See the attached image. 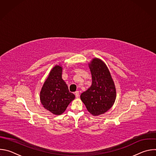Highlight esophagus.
<instances>
[{
  "mask_svg": "<svg viewBox=\"0 0 156 156\" xmlns=\"http://www.w3.org/2000/svg\"><path fill=\"white\" fill-rule=\"evenodd\" d=\"M75 93V96H76V98H78V97H79V96H80V93H79V91H76Z\"/></svg>",
  "mask_w": 156,
  "mask_h": 156,
  "instance_id": "34e87169",
  "label": "esophagus"
}]
</instances>
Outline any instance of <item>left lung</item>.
<instances>
[{
	"label": "left lung",
	"instance_id": "8db88e82",
	"mask_svg": "<svg viewBox=\"0 0 156 156\" xmlns=\"http://www.w3.org/2000/svg\"><path fill=\"white\" fill-rule=\"evenodd\" d=\"M90 68L92 84L80 98L89 112L99 115L112 107L116 98V90L109 70L102 60L94 58Z\"/></svg>",
	"mask_w": 156,
	"mask_h": 156
}]
</instances>
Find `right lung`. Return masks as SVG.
I'll use <instances>...</instances> for the list:
<instances>
[{
	"instance_id": "right-lung-1",
	"label": "right lung",
	"mask_w": 156,
	"mask_h": 156,
	"mask_svg": "<svg viewBox=\"0 0 156 156\" xmlns=\"http://www.w3.org/2000/svg\"><path fill=\"white\" fill-rule=\"evenodd\" d=\"M62 72L60 66H54L40 93L41 102L44 107L55 115L62 114L75 98L62 80Z\"/></svg>"
}]
</instances>
